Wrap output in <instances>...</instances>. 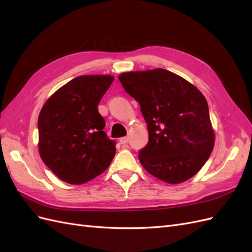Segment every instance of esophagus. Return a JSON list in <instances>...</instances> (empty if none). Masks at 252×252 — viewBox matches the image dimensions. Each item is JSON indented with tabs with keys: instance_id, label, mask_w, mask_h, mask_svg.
<instances>
[{
	"instance_id": "obj_1",
	"label": "esophagus",
	"mask_w": 252,
	"mask_h": 252,
	"mask_svg": "<svg viewBox=\"0 0 252 252\" xmlns=\"http://www.w3.org/2000/svg\"><path fill=\"white\" fill-rule=\"evenodd\" d=\"M128 141H129V138H128V137H123V138L120 139V143H121V144H126V143H128Z\"/></svg>"
}]
</instances>
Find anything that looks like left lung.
I'll list each match as a JSON object with an SVG mask.
<instances>
[{"instance_id":"left-lung-1","label":"left lung","mask_w":252,"mask_h":252,"mask_svg":"<svg viewBox=\"0 0 252 252\" xmlns=\"http://www.w3.org/2000/svg\"><path fill=\"white\" fill-rule=\"evenodd\" d=\"M138 101L147 123L148 143L139 153L146 171L176 185L192 178L214 147L208 103L195 86L164 69L119 76Z\"/></svg>"}]
</instances>
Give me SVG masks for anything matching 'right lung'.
<instances>
[{
  "label": "right lung",
  "mask_w": 252,
  "mask_h": 252,
  "mask_svg": "<svg viewBox=\"0 0 252 252\" xmlns=\"http://www.w3.org/2000/svg\"><path fill=\"white\" fill-rule=\"evenodd\" d=\"M113 79L78 76L54 93L40 111V157L63 181H89L105 172L114 157L115 142L103 130L105 120L97 109Z\"/></svg>",
  "instance_id": "obj_1"
}]
</instances>
